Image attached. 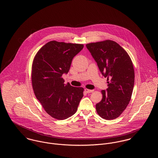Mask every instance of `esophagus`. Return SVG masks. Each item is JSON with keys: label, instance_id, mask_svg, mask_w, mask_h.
<instances>
[{"label": "esophagus", "instance_id": "34e87169", "mask_svg": "<svg viewBox=\"0 0 158 158\" xmlns=\"http://www.w3.org/2000/svg\"><path fill=\"white\" fill-rule=\"evenodd\" d=\"M85 91L86 93H90V92H93L94 90H90V89H85Z\"/></svg>", "mask_w": 158, "mask_h": 158}]
</instances>
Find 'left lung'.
Segmentation results:
<instances>
[{
    "instance_id": "1",
    "label": "left lung",
    "mask_w": 158,
    "mask_h": 158,
    "mask_svg": "<svg viewBox=\"0 0 158 158\" xmlns=\"http://www.w3.org/2000/svg\"><path fill=\"white\" fill-rule=\"evenodd\" d=\"M108 88L101 90L102 100L96 104L98 115L105 120L118 117L126 108L135 83V70L126 51L112 40L87 44Z\"/></svg>"
}]
</instances>
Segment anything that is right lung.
Masks as SVG:
<instances>
[{"label": "right lung", "instance_id": "obj_1", "mask_svg": "<svg viewBox=\"0 0 158 158\" xmlns=\"http://www.w3.org/2000/svg\"><path fill=\"white\" fill-rule=\"evenodd\" d=\"M83 44L52 41L36 54L32 65L31 79L35 95L46 113L54 118L65 120L76 112L84 89L64 84L72 61Z\"/></svg>", "mask_w": 158, "mask_h": 158}]
</instances>
